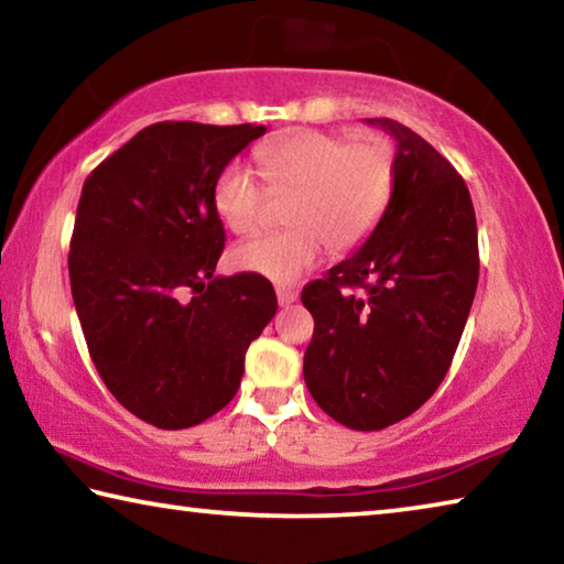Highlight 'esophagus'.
Here are the masks:
<instances>
[{"instance_id":"1","label":"esophagus","mask_w":564,"mask_h":564,"mask_svg":"<svg viewBox=\"0 0 564 564\" xmlns=\"http://www.w3.org/2000/svg\"><path fill=\"white\" fill-rule=\"evenodd\" d=\"M275 295H279L281 305H291L295 303V299H299V291L289 289V285H279V289H275Z\"/></svg>"}]
</instances>
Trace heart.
Listing matches in <instances>:
<instances>
[{"mask_svg":"<svg viewBox=\"0 0 564 564\" xmlns=\"http://www.w3.org/2000/svg\"><path fill=\"white\" fill-rule=\"evenodd\" d=\"M263 184L243 161L221 169L214 184V208L238 236L269 221L273 196L289 198L291 228L234 248V269L293 283L330 251L348 253L376 231L395 188V154L386 139L348 141L326 131H293L256 151Z\"/></svg>","mask_w":564,"mask_h":564,"instance_id":"heart-1","label":"heart"}]
</instances>
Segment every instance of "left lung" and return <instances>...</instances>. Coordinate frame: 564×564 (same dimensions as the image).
<instances>
[{"label":"left lung","mask_w":564,"mask_h":564,"mask_svg":"<svg viewBox=\"0 0 564 564\" xmlns=\"http://www.w3.org/2000/svg\"><path fill=\"white\" fill-rule=\"evenodd\" d=\"M366 123L395 139L393 198L366 243L303 289L316 321L303 378L340 425L383 431L443 383L480 259L470 191L451 161L393 119Z\"/></svg>","instance_id":"1"}]
</instances>
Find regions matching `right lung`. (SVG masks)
I'll use <instances>...</instances> for the list:
<instances>
[{"instance_id": "1", "label": "right lung", "mask_w": 564, "mask_h": 564, "mask_svg": "<svg viewBox=\"0 0 564 564\" xmlns=\"http://www.w3.org/2000/svg\"><path fill=\"white\" fill-rule=\"evenodd\" d=\"M265 127L161 121L84 181L69 281L111 395L161 431L204 423L236 395L251 340L275 316L263 275H214V184Z\"/></svg>"}]
</instances>
